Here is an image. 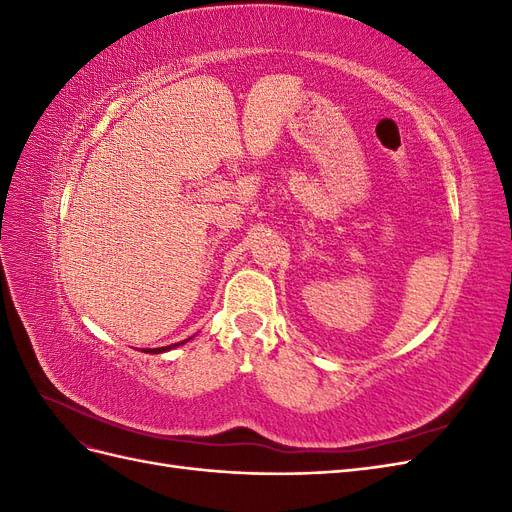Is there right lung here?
Listing matches in <instances>:
<instances>
[{
    "instance_id": "add662e5",
    "label": "right lung",
    "mask_w": 512,
    "mask_h": 512,
    "mask_svg": "<svg viewBox=\"0 0 512 512\" xmlns=\"http://www.w3.org/2000/svg\"><path fill=\"white\" fill-rule=\"evenodd\" d=\"M188 342V339H183L181 344H185ZM179 344H173V346H164V348H147V350H143V352H149V354H160V352H166V350H173V348H177Z\"/></svg>"
}]
</instances>
